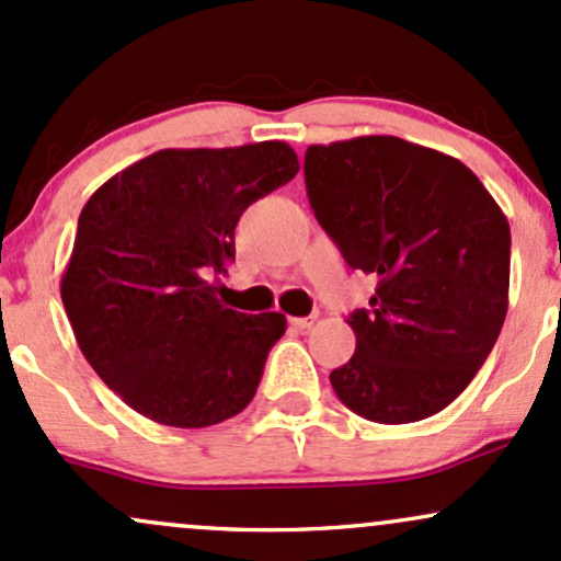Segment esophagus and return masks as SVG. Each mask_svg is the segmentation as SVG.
<instances>
[{"mask_svg": "<svg viewBox=\"0 0 561 561\" xmlns=\"http://www.w3.org/2000/svg\"><path fill=\"white\" fill-rule=\"evenodd\" d=\"M312 323H314V318H291V325H294V329H299V331L312 329Z\"/></svg>", "mask_w": 561, "mask_h": 561, "instance_id": "obj_1", "label": "esophagus"}]
</instances>
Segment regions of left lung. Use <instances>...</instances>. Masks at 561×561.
Wrapping results in <instances>:
<instances>
[{
	"mask_svg": "<svg viewBox=\"0 0 561 561\" xmlns=\"http://www.w3.org/2000/svg\"><path fill=\"white\" fill-rule=\"evenodd\" d=\"M320 228L376 278L352 312L355 355L331 370L357 416L411 424L448 408L488 360L508 310V219L453 156L392 135L310 145Z\"/></svg>",
	"mask_w": 561,
	"mask_h": 561,
	"instance_id": "1",
	"label": "left lung"
}]
</instances>
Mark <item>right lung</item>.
<instances>
[{"label":"right lung","instance_id":"obj_1","mask_svg":"<svg viewBox=\"0 0 561 561\" xmlns=\"http://www.w3.org/2000/svg\"><path fill=\"white\" fill-rule=\"evenodd\" d=\"M288 142L167 148L100 185L79 214L60 297L81 355L131 411L201 430L241 413L286 314L219 305L236 225L297 178Z\"/></svg>","mask_w":561,"mask_h":561}]
</instances>
